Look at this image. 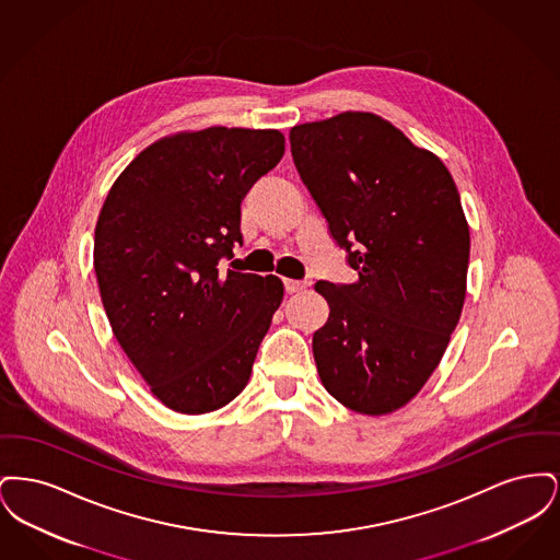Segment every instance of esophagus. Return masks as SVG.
<instances>
[{"instance_id": "34e87169", "label": "esophagus", "mask_w": 560, "mask_h": 560, "mask_svg": "<svg viewBox=\"0 0 560 560\" xmlns=\"http://www.w3.org/2000/svg\"><path fill=\"white\" fill-rule=\"evenodd\" d=\"M283 285H285V292L288 293H298L302 292V290H306V281H293V279H285L283 281Z\"/></svg>"}]
</instances>
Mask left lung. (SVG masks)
Returning a JSON list of instances; mask_svg holds the SVG:
<instances>
[{"mask_svg": "<svg viewBox=\"0 0 560 560\" xmlns=\"http://www.w3.org/2000/svg\"><path fill=\"white\" fill-rule=\"evenodd\" d=\"M295 170L354 283L319 281L329 319L313 336L327 393L382 416L436 370L466 298L470 231L450 170L373 113L290 132Z\"/></svg>", "mask_w": 560, "mask_h": 560, "instance_id": "1", "label": "left lung"}]
</instances>
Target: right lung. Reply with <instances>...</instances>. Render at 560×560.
<instances>
[{
	"instance_id": "obj_1",
	"label": "right lung",
	"mask_w": 560,
	"mask_h": 560,
	"mask_svg": "<svg viewBox=\"0 0 560 560\" xmlns=\"http://www.w3.org/2000/svg\"><path fill=\"white\" fill-rule=\"evenodd\" d=\"M285 153L277 130L208 128L144 149L108 190L94 270L117 342L153 395L199 416L245 388L277 277L220 272L241 243V201Z\"/></svg>"
}]
</instances>
